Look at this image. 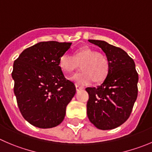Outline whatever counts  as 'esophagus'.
<instances>
[{
    "mask_svg": "<svg viewBox=\"0 0 152 152\" xmlns=\"http://www.w3.org/2000/svg\"><path fill=\"white\" fill-rule=\"evenodd\" d=\"M75 88H76V90H77V91H80V90H81V89H83L82 86H77V85H75Z\"/></svg>",
    "mask_w": 152,
    "mask_h": 152,
    "instance_id": "obj_1",
    "label": "esophagus"
}]
</instances>
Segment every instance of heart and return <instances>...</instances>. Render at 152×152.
Returning <instances> with one entry per match:
<instances>
[{
  "mask_svg": "<svg viewBox=\"0 0 152 152\" xmlns=\"http://www.w3.org/2000/svg\"><path fill=\"white\" fill-rule=\"evenodd\" d=\"M80 65L81 72L72 75L70 80L77 85L86 86L92 80L99 83L104 80L110 72V61L103 53L89 47L75 50L73 57L64 53L59 60V66L66 73H71Z\"/></svg>",
  "mask_w": 152,
  "mask_h": 152,
  "instance_id": "heart-1",
  "label": "heart"
}]
</instances>
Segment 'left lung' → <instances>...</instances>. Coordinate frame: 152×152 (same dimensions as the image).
<instances>
[{"label":"left lung","instance_id":"left-lung-1","mask_svg":"<svg viewBox=\"0 0 152 152\" xmlns=\"http://www.w3.org/2000/svg\"><path fill=\"white\" fill-rule=\"evenodd\" d=\"M102 49L110 61V72L100 86L86 88L87 115L101 130L120 126L129 118L137 98L138 74L134 60L122 48L105 41L89 39Z\"/></svg>","mask_w":152,"mask_h":152}]
</instances>
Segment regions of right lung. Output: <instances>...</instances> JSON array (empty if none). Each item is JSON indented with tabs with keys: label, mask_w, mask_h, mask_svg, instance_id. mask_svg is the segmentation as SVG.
Masks as SVG:
<instances>
[{
	"label": "right lung",
	"mask_w": 152,
	"mask_h": 152,
	"mask_svg": "<svg viewBox=\"0 0 152 152\" xmlns=\"http://www.w3.org/2000/svg\"><path fill=\"white\" fill-rule=\"evenodd\" d=\"M72 42H40L23 50L14 62V93L24 119L39 128L57 126L76 92L66 80L59 60Z\"/></svg>",
	"instance_id": "1"
}]
</instances>
